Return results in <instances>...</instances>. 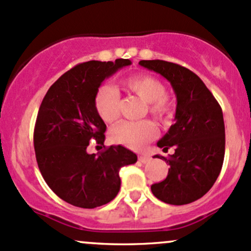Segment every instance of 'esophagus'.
Here are the masks:
<instances>
[{"label":"esophagus","mask_w":251,"mask_h":251,"mask_svg":"<svg viewBox=\"0 0 251 251\" xmlns=\"http://www.w3.org/2000/svg\"><path fill=\"white\" fill-rule=\"evenodd\" d=\"M139 161H140L141 163H147V162L151 161V157L147 156V154H140V156H139Z\"/></svg>","instance_id":"1"}]
</instances>
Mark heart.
<instances>
[{
    "instance_id": "1",
    "label": "heart",
    "mask_w": 251,
    "mask_h": 251,
    "mask_svg": "<svg viewBox=\"0 0 251 251\" xmlns=\"http://www.w3.org/2000/svg\"><path fill=\"white\" fill-rule=\"evenodd\" d=\"M125 86L129 92L138 95L149 104V111L158 120H165L172 113L170 104L165 98V88L157 78L147 75H136L126 79ZM94 106L98 115L105 122H115L120 115V93L111 84L98 88L94 97ZM156 126L151 121L122 122L111 131L113 143L130 149H140L156 135Z\"/></svg>"
}]
</instances>
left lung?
Instances as JSON below:
<instances>
[{
  "label": "left lung",
  "mask_w": 251,
  "mask_h": 251,
  "mask_svg": "<svg viewBox=\"0 0 251 251\" xmlns=\"http://www.w3.org/2000/svg\"><path fill=\"white\" fill-rule=\"evenodd\" d=\"M141 66L170 82L176 95L175 123L157 143L169 157L167 177L153 183L154 197L173 205H183L203 197L218 179L225 157V123L222 110L191 70L164 60H141ZM159 158V157H158Z\"/></svg>",
  "instance_id": "obj_1"
}]
</instances>
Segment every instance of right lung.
Returning <instances> with one entry per match:
<instances>
[{"label":"right lung","mask_w":251,"mask_h":251,"mask_svg":"<svg viewBox=\"0 0 251 251\" xmlns=\"http://www.w3.org/2000/svg\"><path fill=\"white\" fill-rule=\"evenodd\" d=\"M130 64L129 59L78 64L43 98L33 131L36 161L50 190L72 205L93 209L111 202L121 187L120 169L138 161L121 145L87 152L93 139L105 141L106 125L95 110V93L105 78Z\"/></svg>","instance_id":"1"}]
</instances>
